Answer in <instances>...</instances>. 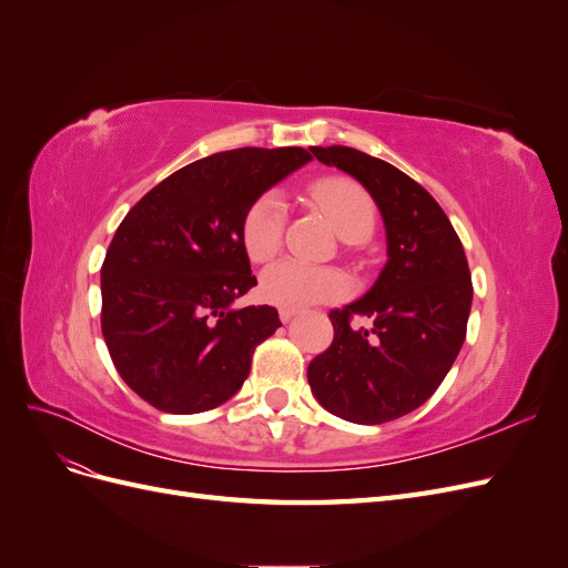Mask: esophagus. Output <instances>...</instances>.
Returning <instances> with one entry per match:
<instances>
[{
    "mask_svg": "<svg viewBox=\"0 0 568 568\" xmlns=\"http://www.w3.org/2000/svg\"><path fill=\"white\" fill-rule=\"evenodd\" d=\"M298 313L296 311H291V307H280V320L286 324V322H291L294 320Z\"/></svg>",
    "mask_w": 568,
    "mask_h": 568,
    "instance_id": "esophagus-1",
    "label": "esophagus"
}]
</instances>
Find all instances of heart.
<instances>
[{
	"instance_id": "b5f03b06",
	"label": "heart",
	"mask_w": 568,
	"mask_h": 568,
	"mask_svg": "<svg viewBox=\"0 0 568 568\" xmlns=\"http://www.w3.org/2000/svg\"><path fill=\"white\" fill-rule=\"evenodd\" d=\"M313 199L329 217L343 242H365L374 230V203L365 189L348 180L329 178L313 186ZM286 201L280 192L257 196L242 220V244L253 263H265L282 248ZM346 274L334 267L311 265L294 257L270 265L261 277V294L267 303L301 311V307L336 301L348 294Z\"/></svg>"
}]
</instances>
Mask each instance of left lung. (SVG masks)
<instances>
[{
  "label": "left lung",
  "mask_w": 568,
  "mask_h": 568,
  "mask_svg": "<svg viewBox=\"0 0 568 568\" xmlns=\"http://www.w3.org/2000/svg\"><path fill=\"white\" fill-rule=\"evenodd\" d=\"M311 151L367 189L388 261L363 298L329 313L334 341L307 365V384L341 419L393 422L432 398L467 336V255L436 199L403 170L351 146ZM353 314L372 318L371 329L351 327Z\"/></svg>",
  "instance_id": "obj_1"
}]
</instances>
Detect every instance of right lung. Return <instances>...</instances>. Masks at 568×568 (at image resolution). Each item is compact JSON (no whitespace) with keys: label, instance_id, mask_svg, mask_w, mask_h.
Masks as SVG:
<instances>
[{"label":"right lung","instance_id":"1","mask_svg":"<svg viewBox=\"0 0 568 568\" xmlns=\"http://www.w3.org/2000/svg\"><path fill=\"white\" fill-rule=\"evenodd\" d=\"M307 161L301 146L220 151L165 178L120 222L101 267V334L149 405L196 415L246 382L255 346L282 322L270 305H232L257 284L242 220Z\"/></svg>","mask_w":568,"mask_h":568}]
</instances>
